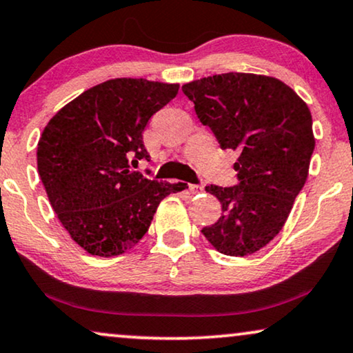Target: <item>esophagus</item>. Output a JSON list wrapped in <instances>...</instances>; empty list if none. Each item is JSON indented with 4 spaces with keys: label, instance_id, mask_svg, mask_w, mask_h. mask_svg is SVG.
Instances as JSON below:
<instances>
[{
    "label": "esophagus",
    "instance_id": "1",
    "mask_svg": "<svg viewBox=\"0 0 353 353\" xmlns=\"http://www.w3.org/2000/svg\"><path fill=\"white\" fill-rule=\"evenodd\" d=\"M189 189L192 194H201L203 192V185H199V184H190Z\"/></svg>",
    "mask_w": 353,
    "mask_h": 353
}]
</instances>
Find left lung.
Returning a JSON list of instances; mask_svg holds the SVG:
<instances>
[{
  "instance_id": "1",
  "label": "left lung",
  "mask_w": 353,
  "mask_h": 353,
  "mask_svg": "<svg viewBox=\"0 0 353 353\" xmlns=\"http://www.w3.org/2000/svg\"><path fill=\"white\" fill-rule=\"evenodd\" d=\"M223 150H237L239 184L208 185L223 206L201 229L216 250L252 255L278 236L308 177L314 150L307 103L270 75L228 72L182 85Z\"/></svg>"
}]
</instances>
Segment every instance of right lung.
Segmentation results:
<instances>
[{"label":"right lung","mask_w":353,"mask_h":353,"mask_svg":"<svg viewBox=\"0 0 353 353\" xmlns=\"http://www.w3.org/2000/svg\"><path fill=\"white\" fill-rule=\"evenodd\" d=\"M179 83L111 79L51 117L37 147L46 195L72 241L90 255L116 256L145 234L164 196L179 184L147 179L143 130Z\"/></svg>","instance_id":"obj_1"}]
</instances>
